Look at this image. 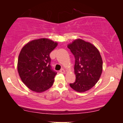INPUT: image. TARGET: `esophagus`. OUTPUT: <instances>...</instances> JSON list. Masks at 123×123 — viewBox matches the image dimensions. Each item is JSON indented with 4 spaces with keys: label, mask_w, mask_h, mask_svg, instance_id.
I'll list each match as a JSON object with an SVG mask.
<instances>
[{
    "label": "esophagus",
    "mask_w": 123,
    "mask_h": 123,
    "mask_svg": "<svg viewBox=\"0 0 123 123\" xmlns=\"http://www.w3.org/2000/svg\"><path fill=\"white\" fill-rule=\"evenodd\" d=\"M60 72L61 73H65V70H64V69H63V68H62V69L60 70Z\"/></svg>",
    "instance_id": "34e87169"
}]
</instances>
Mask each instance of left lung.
<instances>
[{
    "mask_svg": "<svg viewBox=\"0 0 123 123\" xmlns=\"http://www.w3.org/2000/svg\"><path fill=\"white\" fill-rule=\"evenodd\" d=\"M75 57V81L69 85L79 92L89 90L98 81L103 70V61L94 45L78 39L68 45Z\"/></svg>",
    "mask_w": 123,
    "mask_h": 123,
    "instance_id": "left-lung-1",
    "label": "left lung"
}]
</instances>
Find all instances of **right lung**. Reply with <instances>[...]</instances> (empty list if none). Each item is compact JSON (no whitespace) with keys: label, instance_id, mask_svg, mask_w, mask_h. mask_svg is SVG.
<instances>
[{"label":"right lung","instance_id":"right-lung-1","mask_svg":"<svg viewBox=\"0 0 123 123\" xmlns=\"http://www.w3.org/2000/svg\"><path fill=\"white\" fill-rule=\"evenodd\" d=\"M57 45L50 39L41 38L28 43L20 51L18 73L24 84L32 91L42 92L53 85L57 72L51 68L49 55Z\"/></svg>","mask_w":123,"mask_h":123}]
</instances>
